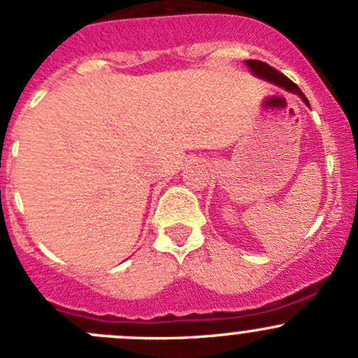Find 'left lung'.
Wrapping results in <instances>:
<instances>
[{"instance_id": "8db88e82", "label": "left lung", "mask_w": 358, "mask_h": 358, "mask_svg": "<svg viewBox=\"0 0 358 358\" xmlns=\"http://www.w3.org/2000/svg\"><path fill=\"white\" fill-rule=\"evenodd\" d=\"M246 64H248V67L252 71V74L259 76V78H262V79H266V81L273 83V85H279V86H282V88L289 90V92L296 93V95L301 96L303 102H305L306 106H310L308 99H306V96L303 95V92L298 88V85H294V83H292L291 79L287 78V76H284L282 72H279V71H277V69L270 67L268 64L262 62V60H246Z\"/></svg>"}]
</instances>
